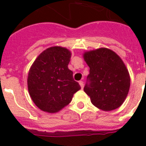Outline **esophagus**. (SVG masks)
Instances as JSON below:
<instances>
[{"label":"esophagus","instance_id":"1","mask_svg":"<svg viewBox=\"0 0 146 146\" xmlns=\"http://www.w3.org/2000/svg\"><path fill=\"white\" fill-rule=\"evenodd\" d=\"M79 84H80V86H81V88H82V89H83V86H84L83 82H82V81H80V82H79Z\"/></svg>","mask_w":146,"mask_h":146}]
</instances>
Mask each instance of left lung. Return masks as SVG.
I'll list each match as a JSON object with an SVG mask.
<instances>
[{"mask_svg": "<svg viewBox=\"0 0 146 146\" xmlns=\"http://www.w3.org/2000/svg\"><path fill=\"white\" fill-rule=\"evenodd\" d=\"M83 58L89 66L84 92L92 104L104 111L121 106L130 86L129 71L122 59L106 48L86 51Z\"/></svg>", "mask_w": 146, "mask_h": 146, "instance_id": "8db88e82", "label": "left lung"}]
</instances>
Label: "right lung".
<instances>
[{
	"instance_id": "right-lung-1",
	"label": "right lung",
	"mask_w": 146,
	"mask_h": 146,
	"mask_svg": "<svg viewBox=\"0 0 146 146\" xmlns=\"http://www.w3.org/2000/svg\"><path fill=\"white\" fill-rule=\"evenodd\" d=\"M71 52L60 46L42 51L29 71L27 85L29 96L42 111L57 113L70 103L73 94L81 87L69 70Z\"/></svg>"
}]
</instances>
